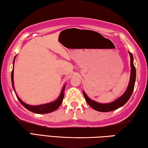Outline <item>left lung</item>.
<instances>
[{"mask_svg": "<svg viewBox=\"0 0 148 148\" xmlns=\"http://www.w3.org/2000/svg\"><path fill=\"white\" fill-rule=\"evenodd\" d=\"M130 56V66H131V72H130V78L129 84L127 86V88L123 95L121 96L120 98L116 99V100L113 101V102L107 103H99L98 102H96L92 99H90L88 97L84 91H83L84 96L86 99L87 103L89 104V106L91 108H92L94 110H96L98 112H111L113 110H115L116 109L119 108L123 106V105L126 103L129 99L130 98L132 93H133L134 86H135V82H136V71L135 66L134 65V57L133 55L131 52H129Z\"/></svg>", "mask_w": 148, "mask_h": 148, "instance_id": "obj_1", "label": "left lung"}]
</instances>
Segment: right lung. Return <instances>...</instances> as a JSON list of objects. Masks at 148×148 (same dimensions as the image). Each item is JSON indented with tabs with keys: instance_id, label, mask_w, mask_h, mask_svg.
<instances>
[{
	"instance_id": "add662e5",
	"label": "right lung",
	"mask_w": 148,
	"mask_h": 148,
	"mask_svg": "<svg viewBox=\"0 0 148 148\" xmlns=\"http://www.w3.org/2000/svg\"><path fill=\"white\" fill-rule=\"evenodd\" d=\"M16 56L14 57V60H13V69L12 70V72H11V81H12V85L13 90L16 94V96L17 97L18 100H19V102L21 103V104L24 107L26 108V109L29 110V111L34 112V113L36 114H48L50 113V112H54V110H56L61 105L64 96V89H65V85L64 86L62 89L61 93L60 96L58 98L56 99V100L53 101L52 102L45 103V104H41V105H37V106H32V105H29L26 103L25 102H23V100H21V98H19L18 96L14 90V61L15 58H16Z\"/></svg>"
}]
</instances>
